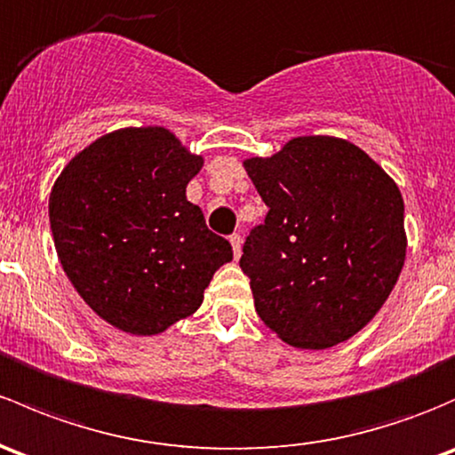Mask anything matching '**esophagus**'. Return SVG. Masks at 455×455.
I'll return each mask as SVG.
<instances>
[{
  "label": "esophagus",
  "instance_id": "obj_1",
  "mask_svg": "<svg viewBox=\"0 0 455 455\" xmlns=\"http://www.w3.org/2000/svg\"><path fill=\"white\" fill-rule=\"evenodd\" d=\"M228 240H231V246H233V255H235V257H240V255H242V235H240V233H233V235L228 237Z\"/></svg>",
  "mask_w": 455,
  "mask_h": 455
}]
</instances>
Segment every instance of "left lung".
Returning a JSON list of instances; mask_svg holds the SVG:
<instances>
[{
  "label": "left lung",
  "instance_id": "obj_1",
  "mask_svg": "<svg viewBox=\"0 0 455 455\" xmlns=\"http://www.w3.org/2000/svg\"><path fill=\"white\" fill-rule=\"evenodd\" d=\"M243 167L267 207L240 259L259 318L299 348L355 336L386 303L405 261L395 180L336 137H296Z\"/></svg>",
  "mask_w": 455,
  "mask_h": 455
}]
</instances>
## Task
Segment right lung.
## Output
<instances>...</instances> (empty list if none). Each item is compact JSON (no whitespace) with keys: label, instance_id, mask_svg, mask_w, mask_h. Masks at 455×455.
<instances>
[{"label":"right lung","instance_id":"obj_1","mask_svg":"<svg viewBox=\"0 0 455 455\" xmlns=\"http://www.w3.org/2000/svg\"><path fill=\"white\" fill-rule=\"evenodd\" d=\"M203 156L165 128H124L69 161L50 196L65 275L100 318L155 336L203 303L228 240L185 196Z\"/></svg>","mask_w":455,"mask_h":455}]
</instances>
